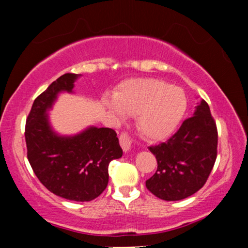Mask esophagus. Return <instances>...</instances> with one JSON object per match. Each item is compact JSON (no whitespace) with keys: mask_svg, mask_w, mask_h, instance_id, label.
Here are the masks:
<instances>
[{"mask_svg":"<svg viewBox=\"0 0 248 248\" xmlns=\"http://www.w3.org/2000/svg\"><path fill=\"white\" fill-rule=\"evenodd\" d=\"M119 140H120V144L124 152H128L132 148V139H130V136L127 133H122Z\"/></svg>","mask_w":248,"mask_h":248,"instance_id":"1","label":"esophagus"}]
</instances>
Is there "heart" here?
Instances as JSON below:
<instances>
[{"label":"heart","mask_w":248,"mask_h":248,"mask_svg":"<svg viewBox=\"0 0 248 248\" xmlns=\"http://www.w3.org/2000/svg\"><path fill=\"white\" fill-rule=\"evenodd\" d=\"M104 105L121 119L124 113L136 116L141 135L149 141H161L178 127L187 101L182 88L160 79L142 78L122 82L113 99H104Z\"/></svg>","instance_id":"b5f03b06"}]
</instances>
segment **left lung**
I'll list each match as a JSON object with an SVG mask.
<instances>
[{"label": "left lung", "mask_w": 248, "mask_h": 248, "mask_svg": "<svg viewBox=\"0 0 248 248\" xmlns=\"http://www.w3.org/2000/svg\"><path fill=\"white\" fill-rule=\"evenodd\" d=\"M218 132L209 105L202 100L191 118L169 140L149 147L157 170L146 181L153 195L181 201L204 186L217 158Z\"/></svg>", "instance_id": "obj_1"}]
</instances>
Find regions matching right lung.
I'll list each match as a JSON object with an SVG mask.
<instances>
[{
  "mask_svg": "<svg viewBox=\"0 0 248 248\" xmlns=\"http://www.w3.org/2000/svg\"><path fill=\"white\" fill-rule=\"evenodd\" d=\"M65 73L33 101L25 124L28 160L41 183L59 197L90 202L108 184V164L122 149L114 129L90 127L75 136H61L51 128L46 110L59 92H72L78 78Z\"/></svg>",
  "mask_w": 248,
  "mask_h": 248,
  "instance_id": "1",
  "label": "right lung"
}]
</instances>
